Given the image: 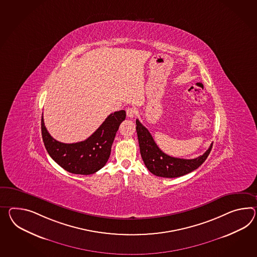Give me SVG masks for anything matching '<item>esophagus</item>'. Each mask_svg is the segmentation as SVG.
Returning <instances> with one entry per match:
<instances>
[{"label": "esophagus", "instance_id": "1", "mask_svg": "<svg viewBox=\"0 0 257 257\" xmlns=\"http://www.w3.org/2000/svg\"><path fill=\"white\" fill-rule=\"evenodd\" d=\"M136 114H137V110L134 107H128L126 109V115L128 118H134L136 116Z\"/></svg>", "mask_w": 257, "mask_h": 257}]
</instances>
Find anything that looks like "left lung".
I'll return each instance as SVG.
<instances>
[{"label":"left lung","instance_id":"8db88e82","mask_svg":"<svg viewBox=\"0 0 257 257\" xmlns=\"http://www.w3.org/2000/svg\"><path fill=\"white\" fill-rule=\"evenodd\" d=\"M136 123L141 157L146 167L157 176L174 178L191 173L205 162L212 151L213 144H211L205 153L195 159L187 160L169 156L159 149L151 133L138 119Z\"/></svg>","mask_w":257,"mask_h":257}]
</instances>
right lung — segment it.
Listing matches in <instances>:
<instances>
[{"label": "right lung", "instance_id": "add662e5", "mask_svg": "<svg viewBox=\"0 0 257 257\" xmlns=\"http://www.w3.org/2000/svg\"><path fill=\"white\" fill-rule=\"evenodd\" d=\"M125 117L124 110L111 113L86 140L65 144L51 137L42 116V137L45 149L63 169L76 175H92L105 166L116 133Z\"/></svg>", "mask_w": 257, "mask_h": 257}]
</instances>
